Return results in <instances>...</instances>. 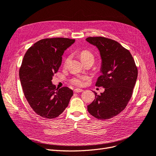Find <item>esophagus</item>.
Returning a JSON list of instances; mask_svg holds the SVG:
<instances>
[{
    "instance_id": "34e87169",
    "label": "esophagus",
    "mask_w": 156,
    "mask_h": 156,
    "mask_svg": "<svg viewBox=\"0 0 156 156\" xmlns=\"http://www.w3.org/2000/svg\"><path fill=\"white\" fill-rule=\"evenodd\" d=\"M83 90H81V89H75V90H74V93H80V92H82Z\"/></svg>"
}]
</instances>
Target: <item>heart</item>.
Masks as SVG:
<instances>
[{
	"label": "heart",
	"mask_w": 156,
	"mask_h": 156,
	"mask_svg": "<svg viewBox=\"0 0 156 156\" xmlns=\"http://www.w3.org/2000/svg\"><path fill=\"white\" fill-rule=\"evenodd\" d=\"M80 59L82 62L87 60L94 61V56H93V53L88 50H82L80 51ZM70 57L66 58L65 63H67ZM88 80V76H75L71 79L70 82L76 86H82L84 80Z\"/></svg>",
	"instance_id": "obj_1"
}]
</instances>
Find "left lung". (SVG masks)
Segmentation results:
<instances>
[{"mask_svg": "<svg viewBox=\"0 0 156 156\" xmlns=\"http://www.w3.org/2000/svg\"><path fill=\"white\" fill-rule=\"evenodd\" d=\"M86 41L97 48L101 58V73L95 86L105 91L97 95L87 110L99 119L112 118L123 111L132 96L138 70L131 53L112 39L88 37Z\"/></svg>", "mask_w": 156, "mask_h": 156, "instance_id": "8db88e82", "label": "left lung"}]
</instances>
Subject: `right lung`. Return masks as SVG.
I'll use <instances>...</instances> for the list:
<instances>
[{"instance_id": "right-lung-1", "label": "right lung", "mask_w": 156, "mask_h": 156, "mask_svg": "<svg viewBox=\"0 0 156 156\" xmlns=\"http://www.w3.org/2000/svg\"><path fill=\"white\" fill-rule=\"evenodd\" d=\"M74 42L66 38L42 39L24 55L19 73L21 86L30 107L43 118L59 116L73 95L72 90L56 88L51 80L61 65L64 51Z\"/></svg>"}]
</instances>
